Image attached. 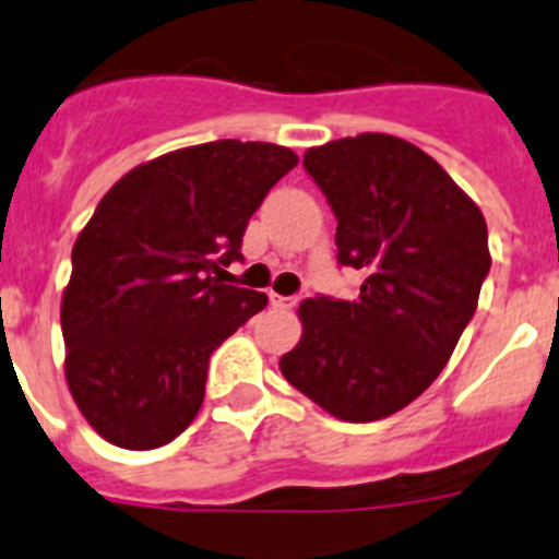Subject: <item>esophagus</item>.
<instances>
[{
  "instance_id": "34e87169",
  "label": "esophagus",
  "mask_w": 559,
  "mask_h": 559,
  "mask_svg": "<svg viewBox=\"0 0 559 559\" xmlns=\"http://www.w3.org/2000/svg\"><path fill=\"white\" fill-rule=\"evenodd\" d=\"M271 305L274 308H283V310H290L296 305V296H280V294H269Z\"/></svg>"
}]
</instances>
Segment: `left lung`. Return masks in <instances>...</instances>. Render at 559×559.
<instances>
[{
  "label": "left lung",
  "mask_w": 559,
  "mask_h": 559,
  "mask_svg": "<svg viewBox=\"0 0 559 559\" xmlns=\"http://www.w3.org/2000/svg\"><path fill=\"white\" fill-rule=\"evenodd\" d=\"M302 165L338 221V263L364 271V283L353 302L299 305L302 338L280 369L333 417L372 423L417 400L456 349L490 274L487 224L456 181L400 136L328 142Z\"/></svg>",
  "instance_id": "1"
}]
</instances>
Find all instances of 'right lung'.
Returning a JSON list of instances; mask_svg holds the SVG:
<instances>
[{
    "mask_svg": "<svg viewBox=\"0 0 559 559\" xmlns=\"http://www.w3.org/2000/svg\"><path fill=\"white\" fill-rule=\"evenodd\" d=\"M271 142L181 147L126 173L72 249L61 330L67 383L103 439L167 445L204 403L210 355L269 296L226 285L249 218L296 167Z\"/></svg>",
    "mask_w": 559,
    "mask_h": 559,
    "instance_id": "obj_1",
    "label": "right lung"
}]
</instances>
